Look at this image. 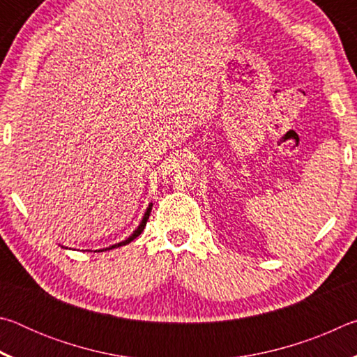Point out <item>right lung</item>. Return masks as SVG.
Segmentation results:
<instances>
[{"mask_svg":"<svg viewBox=\"0 0 357 357\" xmlns=\"http://www.w3.org/2000/svg\"><path fill=\"white\" fill-rule=\"evenodd\" d=\"M151 209H153V203L149 204L148 206V209H146V213H144V215H143V219H142V222H140V225L137 227V229L134 233L130 234V236L128 238V239H124V241H121V243H118V244H114V245H110V247H107V249H104V250H112V249H116V247H121V245H126V244H129L130 241H134L135 238H138L142 234V231L144 229V227H146V222H148V219H149V214H151ZM104 250H96V252H104Z\"/></svg>","mask_w":357,"mask_h":357,"instance_id":"1","label":"right lung"}]
</instances>
